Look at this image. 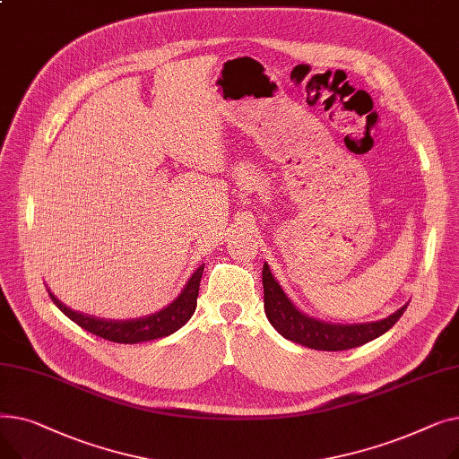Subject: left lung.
Masks as SVG:
<instances>
[{"label":"left lung","mask_w":459,"mask_h":459,"mask_svg":"<svg viewBox=\"0 0 459 459\" xmlns=\"http://www.w3.org/2000/svg\"><path fill=\"white\" fill-rule=\"evenodd\" d=\"M262 284H264V308L270 324L288 341H294L312 350L324 351H341L363 346L383 333H387L403 315L407 305L398 308L389 318L368 324L355 325H333L315 318H308L299 312L292 301L282 292L279 282L273 279L270 266L264 264L262 270Z\"/></svg>","instance_id":"obj_1"}]
</instances>
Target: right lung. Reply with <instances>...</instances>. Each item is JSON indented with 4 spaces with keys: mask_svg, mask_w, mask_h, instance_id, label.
I'll return each mask as SVG.
<instances>
[{
    "mask_svg": "<svg viewBox=\"0 0 459 459\" xmlns=\"http://www.w3.org/2000/svg\"><path fill=\"white\" fill-rule=\"evenodd\" d=\"M203 270H204V264L189 277L184 290L171 305L156 312V315H151L147 318H137V320L120 322V320H104V318L87 316V315H82V312H76L68 308L66 305H63L50 290H48V294H50L52 301L57 305V308L63 312V315H66L72 322H76L85 331L111 342L137 344V342H147V341L161 339V336H167V334H173L191 318V315L195 312V307H197Z\"/></svg>",
    "mask_w": 459,
    "mask_h": 459,
    "instance_id": "add662e5",
    "label": "right lung"
}]
</instances>
